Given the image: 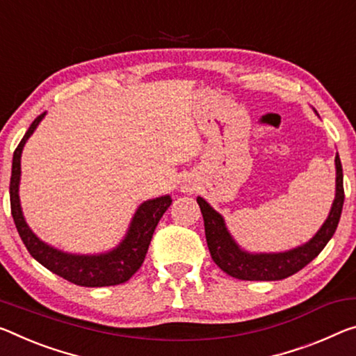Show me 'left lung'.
Wrapping results in <instances>:
<instances>
[{"mask_svg":"<svg viewBox=\"0 0 356 356\" xmlns=\"http://www.w3.org/2000/svg\"><path fill=\"white\" fill-rule=\"evenodd\" d=\"M317 114V112H315ZM336 196L325 223L312 239L295 249L274 253L247 252L234 241L225 218L209 202L198 196L196 201L204 218L209 252L217 266L231 277L241 280H282L290 277L309 264L325 249L339 223L343 206V174L339 154L336 155Z\"/></svg>","mask_w":356,"mask_h":356,"instance_id":"8db88e82","label":"left lung"}]
</instances>
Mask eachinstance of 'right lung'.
I'll list each match as a JSON object with an SVG mask.
<instances>
[{
  "label": "right lung",
  "instance_id": "1",
  "mask_svg": "<svg viewBox=\"0 0 356 356\" xmlns=\"http://www.w3.org/2000/svg\"><path fill=\"white\" fill-rule=\"evenodd\" d=\"M44 115H46V112L35 118V122L28 128L24 139L20 140L14 152L9 193L10 212H13L15 228L19 231L30 255L41 263L44 268L52 270L54 274L66 279L71 284L81 286H109L123 284V282L129 280V277L144 263L156 225L163 213L171 206V196L165 195L160 198L144 201L134 212L125 238L109 252L79 255V253H67L46 244L33 233V229L25 222L19 196L22 150H24L28 138L35 133V129L41 123Z\"/></svg>",
  "mask_w": 356,
  "mask_h": 356
}]
</instances>
